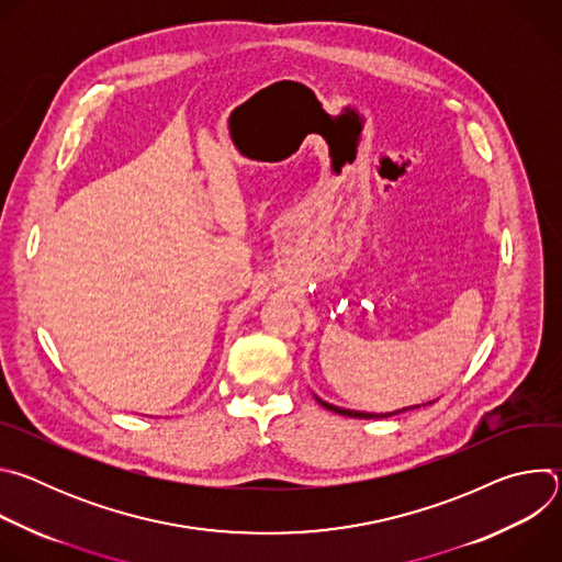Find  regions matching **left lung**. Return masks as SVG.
Listing matches in <instances>:
<instances>
[{"label":"left lung","instance_id":"obj_1","mask_svg":"<svg viewBox=\"0 0 562 562\" xmlns=\"http://www.w3.org/2000/svg\"><path fill=\"white\" fill-rule=\"evenodd\" d=\"M313 397L317 400L319 405H323L325 409H329V412H334V414H340V416H349V418H364V420H371V418H391V416H397V414H405V412H414V409H420V407H427V405H434L436 400H429V403H425V405H414V407H403V409H397V412H386V414H369V412H353V409H342V407H336V405H331V403H327V400H323V397H317L315 393H313Z\"/></svg>","mask_w":562,"mask_h":562}]
</instances>
